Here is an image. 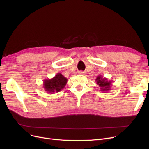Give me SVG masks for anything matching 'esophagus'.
I'll return each instance as SVG.
<instances>
[{
	"instance_id": "esophagus-1",
	"label": "esophagus",
	"mask_w": 149,
	"mask_h": 149,
	"mask_svg": "<svg viewBox=\"0 0 149 149\" xmlns=\"http://www.w3.org/2000/svg\"><path fill=\"white\" fill-rule=\"evenodd\" d=\"M79 74H84V71H79V73H78Z\"/></svg>"
}]
</instances>
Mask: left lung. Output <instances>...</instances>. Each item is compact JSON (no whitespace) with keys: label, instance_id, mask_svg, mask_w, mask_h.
<instances>
[{"label":"left lung","instance_id":"obj_1","mask_svg":"<svg viewBox=\"0 0 149 149\" xmlns=\"http://www.w3.org/2000/svg\"><path fill=\"white\" fill-rule=\"evenodd\" d=\"M96 80V84L100 87V90L104 93L108 92L111 89L112 80H109L106 78H104L101 75L97 76Z\"/></svg>","mask_w":149,"mask_h":149}]
</instances>
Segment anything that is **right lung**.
Returning <instances> with one entry per match:
<instances>
[{
    "label": "right lung",
    "mask_w": 149,
    "mask_h": 149,
    "mask_svg": "<svg viewBox=\"0 0 149 149\" xmlns=\"http://www.w3.org/2000/svg\"><path fill=\"white\" fill-rule=\"evenodd\" d=\"M68 79L61 73H57L51 79L43 80V87L45 91L50 94L60 91L63 89L67 83Z\"/></svg>",
    "instance_id": "1"
}]
</instances>
